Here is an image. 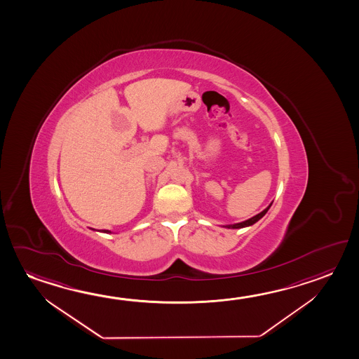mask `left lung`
<instances>
[{
  "label": "left lung",
  "mask_w": 359,
  "mask_h": 359,
  "mask_svg": "<svg viewBox=\"0 0 359 359\" xmlns=\"http://www.w3.org/2000/svg\"><path fill=\"white\" fill-rule=\"evenodd\" d=\"M271 205H273V202L269 205L264 211H262L260 213H257L256 216H254V217H251V219H246V221H243V222H238V224H233V225H226L224 226V227H227V229H243V227H248V226L254 225L255 222H257L259 219H262L264 216H265V213L268 212L269 208L271 207Z\"/></svg>",
  "instance_id": "obj_1"
}]
</instances>
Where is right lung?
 I'll return each mask as SVG.
<instances>
[{
  "label": "right lung",
  "instance_id": "1",
  "mask_svg": "<svg viewBox=\"0 0 359 359\" xmlns=\"http://www.w3.org/2000/svg\"><path fill=\"white\" fill-rule=\"evenodd\" d=\"M102 232H105V233H109V230H102Z\"/></svg>",
  "mask_w": 359,
  "mask_h": 359
}]
</instances>
